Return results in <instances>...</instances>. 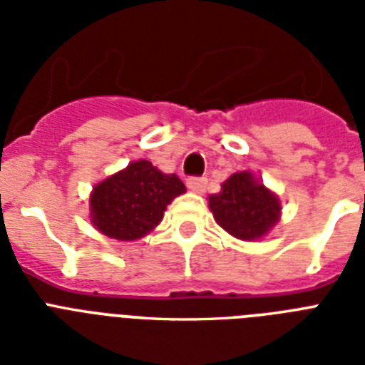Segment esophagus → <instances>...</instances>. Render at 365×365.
I'll return each instance as SVG.
<instances>
[{"mask_svg": "<svg viewBox=\"0 0 365 365\" xmlns=\"http://www.w3.org/2000/svg\"><path fill=\"white\" fill-rule=\"evenodd\" d=\"M187 187L189 191H193V193H205L206 178H189Z\"/></svg>", "mask_w": 365, "mask_h": 365, "instance_id": "34e87169", "label": "esophagus"}]
</instances>
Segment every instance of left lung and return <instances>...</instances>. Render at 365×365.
I'll return each instance as SVG.
<instances>
[{"label": "left lung", "mask_w": 365, "mask_h": 365, "mask_svg": "<svg viewBox=\"0 0 365 365\" xmlns=\"http://www.w3.org/2000/svg\"><path fill=\"white\" fill-rule=\"evenodd\" d=\"M208 208L223 231L246 242L267 237L282 214L277 195L248 170L231 174L222 191L208 197Z\"/></svg>", "instance_id": "8db88e82"}]
</instances>
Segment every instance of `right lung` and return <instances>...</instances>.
<instances>
[{"instance_id": "right-lung-1", "label": "right lung", "mask_w": 365, "mask_h": 365, "mask_svg": "<svg viewBox=\"0 0 365 365\" xmlns=\"http://www.w3.org/2000/svg\"><path fill=\"white\" fill-rule=\"evenodd\" d=\"M183 193L176 174H165L145 159L134 160L94 185L91 223L110 239L138 240L159 225L166 206Z\"/></svg>"}]
</instances>
